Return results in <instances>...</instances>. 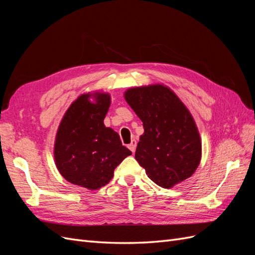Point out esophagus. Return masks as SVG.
<instances>
[{"label": "esophagus", "instance_id": "obj_1", "mask_svg": "<svg viewBox=\"0 0 255 255\" xmlns=\"http://www.w3.org/2000/svg\"><path fill=\"white\" fill-rule=\"evenodd\" d=\"M136 145H137V141H136L135 139H133V140H132V142H130V143L128 144V149L134 153V152H135V150H136Z\"/></svg>", "mask_w": 255, "mask_h": 255}]
</instances>
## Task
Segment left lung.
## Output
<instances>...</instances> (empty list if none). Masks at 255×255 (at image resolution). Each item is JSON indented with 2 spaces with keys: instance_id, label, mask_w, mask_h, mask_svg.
I'll use <instances>...</instances> for the list:
<instances>
[{
  "instance_id": "1",
  "label": "left lung",
  "mask_w": 255,
  "mask_h": 255,
  "mask_svg": "<svg viewBox=\"0 0 255 255\" xmlns=\"http://www.w3.org/2000/svg\"><path fill=\"white\" fill-rule=\"evenodd\" d=\"M125 99L142 121L135 158L146 175L158 186L171 188L194 174L201 160V138L174 92L156 84L129 88Z\"/></svg>"
}]
</instances>
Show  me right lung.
Returning <instances> with one entry per match:
<instances>
[{
    "mask_svg": "<svg viewBox=\"0 0 255 255\" xmlns=\"http://www.w3.org/2000/svg\"><path fill=\"white\" fill-rule=\"evenodd\" d=\"M110 105L106 92L81 95L69 106L56 133L54 158L59 173L89 190L109 184L116 167L132 154L118 133L104 126Z\"/></svg>",
    "mask_w": 255,
    "mask_h": 255,
    "instance_id": "1",
    "label": "right lung"
}]
</instances>
